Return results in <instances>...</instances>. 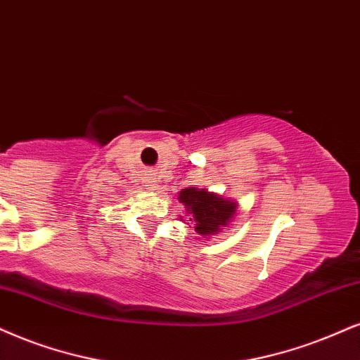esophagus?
I'll list each match as a JSON object with an SVG mask.
<instances>
[{"label":"esophagus","mask_w":360,"mask_h":360,"mask_svg":"<svg viewBox=\"0 0 360 360\" xmlns=\"http://www.w3.org/2000/svg\"><path fill=\"white\" fill-rule=\"evenodd\" d=\"M146 187H148L150 190H155L158 187V181H157V179H155V175L153 173H148V176H146Z\"/></svg>","instance_id":"obj_1"}]
</instances>
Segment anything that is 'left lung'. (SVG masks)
I'll return each instance as SVG.
<instances>
[{
  "label": "left lung",
  "instance_id": "obj_1",
  "mask_svg": "<svg viewBox=\"0 0 360 360\" xmlns=\"http://www.w3.org/2000/svg\"><path fill=\"white\" fill-rule=\"evenodd\" d=\"M179 202L184 203L185 210L190 214V221L195 224V232L203 238L219 233L237 214V202L208 192L207 188H181Z\"/></svg>",
  "mask_w": 360,
  "mask_h": 360
}]
</instances>
